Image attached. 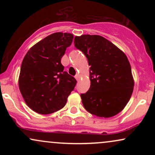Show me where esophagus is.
Segmentation results:
<instances>
[{
	"label": "esophagus",
	"mask_w": 155,
	"mask_h": 155,
	"mask_svg": "<svg viewBox=\"0 0 155 155\" xmlns=\"http://www.w3.org/2000/svg\"><path fill=\"white\" fill-rule=\"evenodd\" d=\"M79 78H80V76H79V74H76V75L75 76V79H76V80H77V81H79Z\"/></svg>",
	"instance_id": "1"
}]
</instances>
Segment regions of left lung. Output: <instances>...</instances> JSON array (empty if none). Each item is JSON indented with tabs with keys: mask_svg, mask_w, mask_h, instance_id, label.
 <instances>
[{
	"mask_svg": "<svg viewBox=\"0 0 155 155\" xmlns=\"http://www.w3.org/2000/svg\"><path fill=\"white\" fill-rule=\"evenodd\" d=\"M74 45L84 54L90 65V87L81 94L84 107L99 117L115 116L128 103L134 87L127 56L101 35L76 36Z\"/></svg>",
	"mask_w": 155,
	"mask_h": 155,
	"instance_id": "obj_1",
	"label": "left lung"
}]
</instances>
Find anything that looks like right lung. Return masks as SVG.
Returning a JSON list of instances; mask_svg holds the SVG:
<instances>
[{"label":"right lung","instance_id":"obj_1","mask_svg":"<svg viewBox=\"0 0 155 155\" xmlns=\"http://www.w3.org/2000/svg\"><path fill=\"white\" fill-rule=\"evenodd\" d=\"M73 38L71 33H52L32 47L22 60L19 90L26 104L36 113L49 114L63 108L75 87V78L61 64Z\"/></svg>","mask_w":155,"mask_h":155}]
</instances>
